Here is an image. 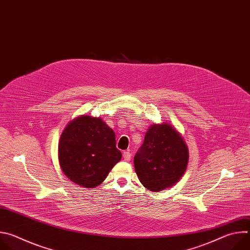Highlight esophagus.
I'll return each mask as SVG.
<instances>
[{"label":"esophagus","mask_w":250,"mask_h":250,"mask_svg":"<svg viewBox=\"0 0 250 250\" xmlns=\"http://www.w3.org/2000/svg\"><path fill=\"white\" fill-rule=\"evenodd\" d=\"M123 156H124V159H125V161H129L130 158H131V153H130L128 150H126V151H124V152H123Z\"/></svg>","instance_id":"1"}]
</instances>
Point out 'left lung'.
<instances>
[{
    "instance_id": "left-lung-1",
    "label": "left lung",
    "mask_w": 250,
    "mask_h": 250,
    "mask_svg": "<svg viewBox=\"0 0 250 250\" xmlns=\"http://www.w3.org/2000/svg\"><path fill=\"white\" fill-rule=\"evenodd\" d=\"M188 160L189 151L182 136L168 124H162L147 130L133 163L140 183L159 192L180 180Z\"/></svg>"
}]
</instances>
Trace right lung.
<instances>
[{
    "label": "right lung",
    "instance_id": "right-lung-1",
    "mask_svg": "<svg viewBox=\"0 0 250 250\" xmlns=\"http://www.w3.org/2000/svg\"><path fill=\"white\" fill-rule=\"evenodd\" d=\"M62 171L69 179L85 188L103 183L121 160L114 130L100 118L82 116L63 130L58 146Z\"/></svg>",
    "mask_w": 250,
    "mask_h": 250
}]
</instances>
